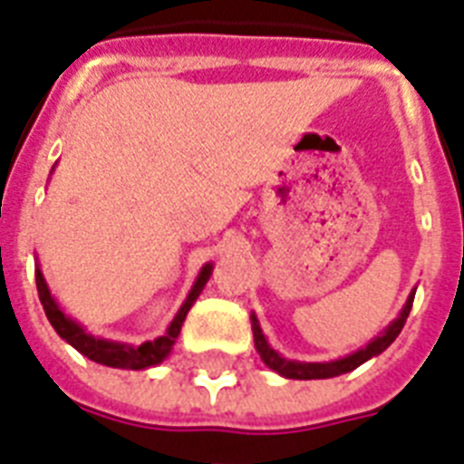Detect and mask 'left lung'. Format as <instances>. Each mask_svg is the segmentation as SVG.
Masks as SVG:
<instances>
[{
  "instance_id": "8db88e82",
  "label": "left lung",
  "mask_w": 464,
  "mask_h": 464,
  "mask_svg": "<svg viewBox=\"0 0 464 464\" xmlns=\"http://www.w3.org/2000/svg\"><path fill=\"white\" fill-rule=\"evenodd\" d=\"M413 295H416V292H411V295H409V299H406L401 314H399V316L394 318V321H392V324H389V326L384 328V331H382L377 338H374V341L367 343L365 348L355 350V353H353V355H348V358L331 360V362H296V360L282 358L277 350L270 348V343H267V338L263 335V328H260L256 314H253V316H250V321H253V338H256V350L260 353V358H263L265 365L270 367V370H275L277 374H282V377H289V380H328V377H338V374L353 372L355 367H360L362 362H367L370 358H374V355L384 353V350H387L392 343L397 341V335L401 334L406 318H409V311H411Z\"/></svg>"
}]
</instances>
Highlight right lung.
<instances>
[{"label":"right lung","instance_id":"right-lung-1","mask_svg":"<svg viewBox=\"0 0 464 464\" xmlns=\"http://www.w3.org/2000/svg\"><path fill=\"white\" fill-rule=\"evenodd\" d=\"M211 270H214V265L207 263L201 267L199 277L194 282L192 292L187 295L185 304L179 306L177 311V316L172 318V324H169L168 334H162L160 338H155V341L140 343V345H126V343H116V341H104V338H94L84 331L80 324H75L72 318L65 316L63 309L58 306V302L53 299L51 289L45 285L44 272L41 267H35V287H38V299L44 304V311L48 321H51V326L58 331V335L63 341H67L75 350H80L84 358L94 360L99 365L106 367H121V370H146V367H153L158 362L168 358L169 350L175 345L177 335H179V328L185 324L187 311L192 309V304L197 302V296L201 295V289L211 277Z\"/></svg>","mask_w":464,"mask_h":464}]
</instances>
